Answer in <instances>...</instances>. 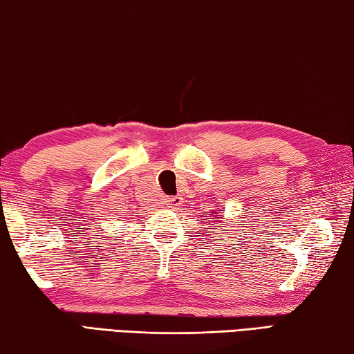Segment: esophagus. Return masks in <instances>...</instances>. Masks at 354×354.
I'll return each instance as SVG.
<instances>
[{"label":"esophagus","instance_id":"34e87169","mask_svg":"<svg viewBox=\"0 0 354 354\" xmlns=\"http://www.w3.org/2000/svg\"><path fill=\"white\" fill-rule=\"evenodd\" d=\"M165 205L169 207H179L183 205V196H167L165 198Z\"/></svg>","mask_w":354,"mask_h":354}]
</instances>
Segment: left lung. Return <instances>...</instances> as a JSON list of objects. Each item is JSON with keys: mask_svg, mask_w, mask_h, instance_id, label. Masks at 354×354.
Instances as JSON below:
<instances>
[{"mask_svg": "<svg viewBox=\"0 0 354 354\" xmlns=\"http://www.w3.org/2000/svg\"><path fill=\"white\" fill-rule=\"evenodd\" d=\"M215 214H217V212H215ZM217 218H221V217H217ZM215 221H217V220H215Z\"/></svg>", "mask_w": 354, "mask_h": 354, "instance_id": "1", "label": "left lung"}]
</instances>
